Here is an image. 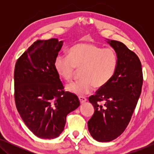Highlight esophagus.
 <instances>
[{
    "label": "esophagus",
    "instance_id": "34e87169",
    "mask_svg": "<svg viewBox=\"0 0 154 154\" xmlns=\"http://www.w3.org/2000/svg\"><path fill=\"white\" fill-rule=\"evenodd\" d=\"M80 102H81V104H83L84 102H85L86 101H87V99L85 97H79Z\"/></svg>",
    "mask_w": 154,
    "mask_h": 154
}]
</instances>
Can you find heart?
I'll return each mask as SVG.
<instances>
[{"mask_svg":"<svg viewBox=\"0 0 154 154\" xmlns=\"http://www.w3.org/2000/svg\"><path fill=\"white\" fill-rule=\"evenodd\" d=\"M118 66V57L111 48H103L89 43L75 44L69 55L59 54L54 67L60 78L71 79L75 69H81V79L69 83L67 91L78 96L87 95L94 87L102 88L112 79Z\"/></svg>","mask_w":154,"mask_h":154,"instance_id":"heart-1","label":"heart"}]
</instances>
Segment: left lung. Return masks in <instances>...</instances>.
I'll return each instance as SVG.
<instances>
[{
	"mask_svg": "<svg viewBox=\"0 0 154 154\" xmlns=\"http://www.w3.org/2000/svg\"><path fill=\"white\" fill-rule=\"evenodd\" d=\"M106 41L117 54V69L112 79L89 97L94 112L88 122L91 136L100 142H111L124 132L140 98L143 83L142 64L137 55L121 42Z\"/></svg>",
	"mask_w": 154,
	"mask_h": 154,
	"instance_id": "1",
	"label": "left lung"
}]
</instances>
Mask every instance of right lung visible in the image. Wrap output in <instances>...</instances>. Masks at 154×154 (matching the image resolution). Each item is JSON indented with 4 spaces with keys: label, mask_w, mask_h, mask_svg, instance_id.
<instances>
[{
    "label": "right lung",
    "mask_w": 154,
    "mask_h": 154,
    "mask_svg": "<svg viewBox=\"0 0 154 154\" xmlns=\"http://www.w3.org/2000/svg\"><path fill=\"white\" fill-rule=\"evenodd\" d=\"M64 41H37L14 68V100L23 121L35 136L54 139L64 130L66 116L80 106L75 94L64 91L54 62Z\"/></svg>",
    "instance_id": "add662e5"
}]
</instances>
